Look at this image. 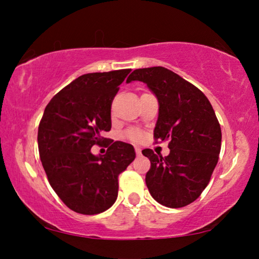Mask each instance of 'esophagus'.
<instances>
[{
	"mask_svg": "<svg viewBox=\"0 0 259 259\" xmlns=\"http://www.w3.org/2000/svg\"><path fill=\"white\" fill-rule=\"evenodd\" d=\"M136 153H137V155H141V150H140V147H136Z\"/></svg>",
	"mask_w": 259,
	"mask_h": 259,
	"instance_id": "34e87169",
	"label": "esophagus"
}]
</instances>
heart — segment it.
Returning <instances> with one entry per match:
<instances>
[{"label": "heart", "mask_w": 259, "mask_h": 259, "mask_svg": "<svg viewBox=\"0 0 259 259\" xmlns=\"http://www.w3.org/2000/svg\"><path fill=\"white\" fill-rule=\"evenodd\" d=\"M123 137H125L126 139L133 141V143H138V141H140L141 138H143V134H141L139 131L131 128L126 131L125 134H123Z\"/></svg>", "instance_id": "b5f03b06"}]
</instances>
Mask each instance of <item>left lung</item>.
I'll return each instance as SVG.
<instances>
[{
    "mask_svg": "<svg viewBox=\"0 0 259 259\" xmlns=\"http://www.w3.org/2000/svg\"><path fill=\"white\" fill-rule=\"evenodd\" d=\"M143 81L159 102L154 140H169V154L162 158L150 148L143 154L151 161L146 185L164 206L178 208L200 196L218 162L222 130L208 99L199 88L164 67L133 70L127 77Z\"/></svg>",
    "mask_w": 259,
    "mask_h": 259,
    "instance_id": "obj_1",
    "label": "left lung"
}]
</instances>
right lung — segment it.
<instances>
[{
	"label": "right lung",
	"instance_id": "add662e5",
	"mask_svg": "<svg viewBox=\"0 0 259 259\" xmlns=\"http://www.w3.org/2000/svg\"><path fill=\"white\" fill-rule=\"evenodd\" d=\"M130 72L83 74L45 108L37 132L42 166L55 193L77 213L108 210L118 197L119 175L136 158L131 144L102 137L111 131L112 101ZM94 144H104L106 154L92 155Z\"/></svg>",
	"mask_w": 259,
	"mask_h": 259
}]
</instances>
